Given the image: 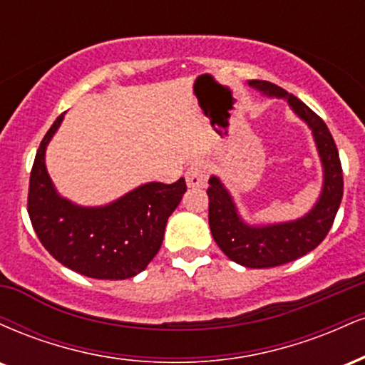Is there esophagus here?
Wrapping results in <instances>:
<instances>
[{"label": "esophagus", "instance_id": "1", "mask_svg": "<svg viewBox=\"0 0 365 365\" xmlns=\"http://www.w3.org/2000/svg\"><path fill=\"white\" fill-rule=\"evenodd\" d=\"M207 165L206 161H194L190 166H188V170L185 171V180H187V185L188 187H204L207 182Z\"/></svg>", "mask_w": 365, "mask_h": 365}]
</instances>
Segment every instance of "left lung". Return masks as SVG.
<instances>
[{
    "instance_id": "1",
    "label": "left lung",
    "mask_w": 365,
    "mask_h": 365,
    "mask_svg": "<svg viewBox=\"0 0 365 365\" xmlns=\"http://www.w3.org/2000/svg\"><path fill=\"white\" fill-rule=\"evenodd\" d=\"M264 96L287 99L299 118L312 130L322 163V190L307 215L287 223L252 226L238 215L232 195L217 177L209 178V226L215 242L233 262L245 267H274L292 262L316 249L328 235L343 197L340 154L329 128L307 104L276 83L249 81Z\"/></svg>"
}]
</instances>
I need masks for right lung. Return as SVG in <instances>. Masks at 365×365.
<instances>
[{"label": "right lung", "instance_id": "add662e5", "mask_svg": "<svg viewBox=\"0 0 365 365\" xmlns=\"http://www.w3.org/2000/svg\"><path fill=\"white\" fill-rule=\"evenodd\" d=\"M63 115L41 140L29 182L27 211L44 249L83 276L127 279L139 274L161 249L166 221L185 194V180L150 182L133 188L115 202L83 207L54 188L44 154Z\"/></svg>", "mask_w": 365, "mask_h": 365}]
</instances>
